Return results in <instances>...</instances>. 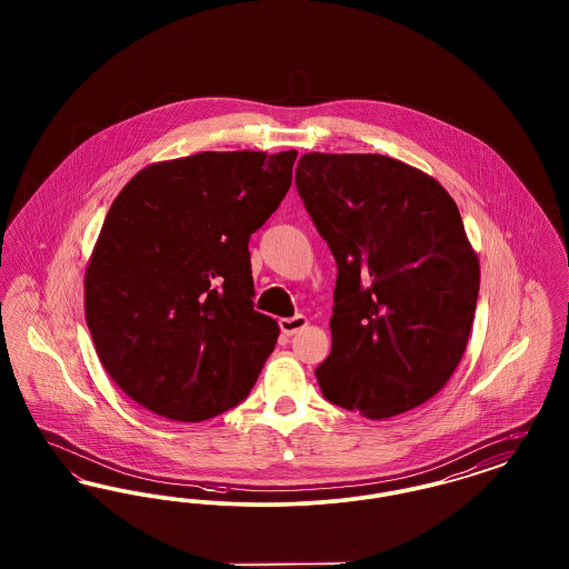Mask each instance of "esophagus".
Listing matches in <instances>:
<instances>
[{
    "label": "esophagus",
    "mask_w": 569,
    "mask_h": 569,
    "mask_svg": "<svg viewBox=\"0 0 569 569\" xmlns=\"http://www.w3.org/2000/svg\"><path fill=\"white\" fill-rule=\"evenodd\" d=\"M307 325H309V320H307L305 316H292V318H281V320H279L281 332L288 335V337L297 335L298 330H302Z\"/></svg>",
    "instance_id": "obj_1"
}]
</instances>
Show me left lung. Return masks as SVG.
Instances as JSON below:
<instances>
[{
    "instance_id": "1",
    "label": "left lung",
    "mask_w": 569,
    "mask_h": 569,
    "mask_svg": "<svg viewBox=\"0 0 569 569\" xmlns=\"http://www.w3.org/2000/svg\"><path fill=\"white\" fill-rule=\"evenodd\" d=\"M297 188L339 269L322 395L371 420L427 403L459 367L480 290L457 202L376 153H305Z\"/></svg>"
}]
</instances>
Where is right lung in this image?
Returning a JSON list of instances; mask_svg holds the SVG:
<instances>
[{"instance_id": "1", "label": "right lung", "mask_w": 569, "mask_h": 569, "mask_svg": "<svg viewBox=\"0 0 569 569\" xmlns=\"http://www.w3.org/2000/svg\"><path fill=\"white\" fill-rule=\"evenodd\" d=\"M297 151H204L119 191L84 272V318L138 406L202 422L239 406L279 337L253 309L249 237L292 183Z\"/></svg>"}]
</instances>
